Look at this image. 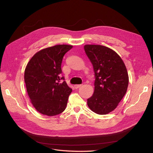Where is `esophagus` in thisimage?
<instances>
[{"instance_id": "obj_1", "label": "esophagus", "mask_w": 153, "mask_h": 153, "mask_svg": "<svg viewBox=\"0 0 153 153\" xmlns=\"http://www.w3.org/2000/svg\"><path fill=\"white\" fill-rule=\"evenodd\" d=\"M82 85L81 84H79V85H74V87H75V89H78V88H79L80 87H81Z\"/></svg>"}]
</instances>
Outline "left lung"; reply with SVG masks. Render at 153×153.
Instances as JSON below:
<instances>
[{"mask_svg":"<svg viewBox=\"0 0 153 153\" xmlns=\"http://www.w3.org/2000/svg\"><path fill=\"white\" fill-rule=\"evenodd\" d=\"M84 48L96 78L94 93L87 99V105L96 114H107L116 108L126 93L127 69L112 49L100 45H85Z\"/></svg>","mask_w":153,"mask_h":153,"instance_id":"8db88e82","label":"left lung"}]
</instances>
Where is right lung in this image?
Here are the masks:
<instances>
[{
  "label": "right lung",
  "instance_id": "1",
  "mask_svg": "<svg viewBox=\"0 0 153 153\" xmlns=\"http://www.w3.org/2000/svg\"><path fill=\"white\" fill-rule=\"evenodd\" d=\"M72 45H57L41 50L31 57L24 73L27 94L35 109L41 114L53 116L66 109L72 89L64 81L61 64Z\"/></svg>",
  "mask_w": 153,
  "mask_h": 153
}]
</instances>
